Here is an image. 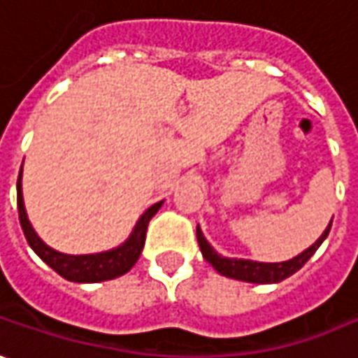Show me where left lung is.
Returning a JSON list of instances; mask_svg holds the SVG:
<instances>
[{"instance_id": "obj_1", "label": "left lung", "mask_w": 358, "mask_h": 358, "mask_svg": "<svg viewBox=\"0 0 358 358\" xmlns=\"http://www.w3.org/2000/svg\"><path fill=\"white\" fill-rule=\"evenodd\" d=\"M331 224H333V218H331L329 227L323 230V234L309 246L308 250H303L301 254H297L292 260H285V262H254V260H244V258L220 256L208 244L203 230L199 229V227H196V241H199V246H201V252H203V258L220 275H227V278H232V280H241V282H248V284H278V282L289 278L292 274H296L297 270L315 254V250L327 238Z\"/></svg>"}]
</instances>
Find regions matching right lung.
<instances>
[{
  "instance_id": "obj_1",
  "label": "right lung",
  "mask_w": 358,
  "mask_h": 358,
  "mask_svg": "<svg viewBox=\"0 0 358 358\" xmlns=\"http://www.w3.org/2000/svg\"><path fill=\"white\" fill-rule=\"evenodd\" d=\"M23 171V167H21ZM21 171H19V179H17V210H19V222L23 234L27 238L29 246L33 252L39 256L43 262L50 266L59 275H62L69 282H78V284H96V282H106V280H114L120 278L126 272L134 268V264L138 262L143 244H145V232H148V224H150L151 217L162 208L163 201L151 205L136 222V227L131 230L126 242H122L120 246L112 248L106 252H96V254H62V252L55 250L47 246L41 241L39 234L35 232L33 224L29 222L27 210H25V203H23V189H21Z\"/></svg>"
}]
</instances>
